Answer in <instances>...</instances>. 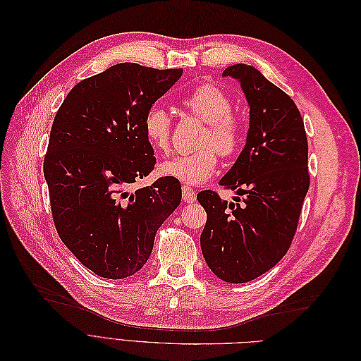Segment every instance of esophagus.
Listing matches in <instances>:
<instances>
[{"label":"esophagus","instance_id":"1","mask_svg":"<svg viewBox=\"0 0 361 361\" xmlns=\"http://www.w3.org/2000/svg\"><path fill=\"white\" fill-rule=\"evenodd\" d=\"M182 199H183L185 203L195 202V191L191 187L183 185V187H182Z\"/></svg>","mask_w":361,"mask_h":361}]
</instances>
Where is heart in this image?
<instances>
[{
	"instance_id": "heart-1",
	"label": "heart",
	"mask_w": 361,
	"mask_h": 361,
	"mask_svg": "<svg viewBox=\"0 0 361 361\" xmlns=\"http://www.w3.org/2000/svg\"><path fill=\"white\" fill-rule=\"evenodd\" d=\"M183 104L207 123V130H204L199 143L203 149L161 162L159 173L185 185H200L209 179L218 167L216 152L223 157L236 154L243 143V130L232 114L231 97L212 84L197 87L185 97ZM143 126L149 145L155 150L167 152L171 141V118L166 108L161 105L152 106L145 117Z\"/></svg>"
}]
</instances>
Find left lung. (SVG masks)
Listing matches in <instances>:
<instances>
[{"label":"left lung","mask_w":361,"mask_h":361,"mask_svg":"<svg viewBox=\"0 0 361 361\" xmlns=\"http://www.w3.org/2000/svg\"><path fill=\"white\" fill-rule=\"evenodd\" d=\"M223 76L241 84L250 106L245 146L220 180L236 191L227 203L206 190L197 194L207 220L202 253L214 274L247 283L274 267L292 243L309 191V146L297 105L256 68L228 66Z\"/></svg>","instance_id":"1"}]
</instances>
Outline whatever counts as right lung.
<instances>
[{
	"instance_id": "1",
	"label": "right lung",
	"mask_w": 361,
	"mask_h": 361,
	"mask_svg": "<svg viewBox=\"0 0 361 361\" xmlns=\"http://www.w3.org/2000/svg\"><path fill=\"white\" fill-rule=\"evenodd\" d=\"M182 72L114 64L76 84L54 118L43 162L54 223L96 276H134L180 203L176 179L159 178L135 192L128 187L154 170L145 117Z\"/></svg>"
}]
</instances>
